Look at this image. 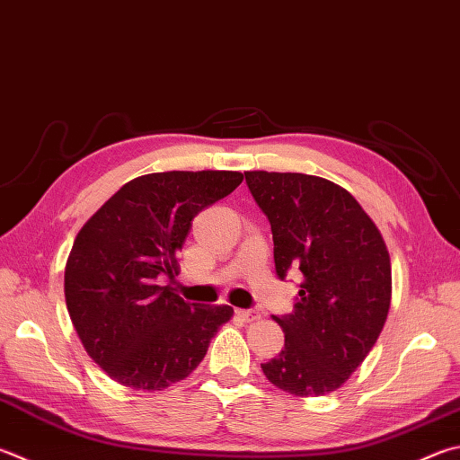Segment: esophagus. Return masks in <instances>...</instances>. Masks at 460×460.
I'll list each match as a JSON object with an SVG mask.
<instances>
[{
	"label": "esophagus",
	"instance_id": "obj_1",
	"mask_svg": "<svg viewBox=\"0 0 460 460\" xmlns=\"http://www.w3.org/2000/svg\"><path fill=\"white\" fill-rule=\"evenodd\" d=\"M235 314L241 317V320H245V322H253V320H257V317H259V314L255 310H235Z\"/></svg>",
	"mask_w": 460,
	"mask_h": 460
}]
</instances>
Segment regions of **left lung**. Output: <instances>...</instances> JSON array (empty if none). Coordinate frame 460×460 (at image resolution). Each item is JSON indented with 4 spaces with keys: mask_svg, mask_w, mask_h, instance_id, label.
I'll return each mask as SVG.
<instances>
[{
    "mask_svg": "<svg viewBox=\"0 0 460 460\" xmlns=\"http://www.w3.org/2000/svg\"><path fill=\"white\" fill-rule=\"evenodd\" d=\"M245 182L271 225L278 278H304L294 312L273 315L286 346L261 370L289 394H330L364 362L386 322V245L356 199L332 181L249 171Z\"/></svg>",
    "mask_w": 460,
    "mask_h": 460,
    "instance_id": "8db88e82",
    "label": "left lung"
}]
</instances>
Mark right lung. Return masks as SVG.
I'll use <instances>...</instances> for the list:
<instances>
[{
    "mask_svg": "<svg viewBox=\"0 0 460 460\" xmlns=\"http://www.w3.org/2000/svg\"><path fill=\"white\" fill-rule=\"evenodd\" d=\"M241 181L233 171L145 174L80 229L66 263V305L88 356L114 382L163 390L187 378L231 320V305L185 302L158 278L177 275L195 217Z\"/></svg>",
    "mask_w": 460,
    "mask_h": 460,
    "instance_id": "right-lung-1",
    "label": "right lung"
}]
</instances>
